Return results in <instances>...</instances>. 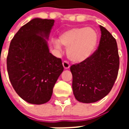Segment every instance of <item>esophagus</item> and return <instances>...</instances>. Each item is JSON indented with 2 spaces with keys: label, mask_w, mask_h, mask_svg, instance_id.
<instances>
[{
  "label": "esophagus",
  "mask_w": 129,
  "mask_h": 129,
  "mask_svg": "<svg viewBox=\"0 0 129 129\" xmlns=\"http://www.w3.org/2000/svg\"><path fill=\"white\" fill-rule=\"evenodd\" d=\"M62 65H63L64 69H68V68H70V64L67 61H64L62 62Z\"/></svg>",
  "instance_id": "obj_1"
}]
</instances>
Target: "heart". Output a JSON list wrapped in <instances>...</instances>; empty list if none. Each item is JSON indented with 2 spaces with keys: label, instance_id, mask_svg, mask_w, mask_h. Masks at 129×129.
<instances>
[{
  "label": "heart",
  "instance_id": "1",
  "mask_svg": "<svg viewBox=\"0 0 129 129\" xmlns=\"http://www.w3.org/2000/svg\"><path fill=\"white\" fill-rule=\"evenodd\" d=\"M98 39V34L92 28H74L60 34L58 41H53V44L57 48H60V44L68 48L67 55L70 60L82 62L94 53Z\"/></svg>",
  "mask_w": 129,
  "mask_h": 129
}]
</instances>
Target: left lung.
Returning a JSON list of instances; mask_svg holds the SVG:
<instances>
[{"label": "left lung", "mask_w": 129, "mask_h": 129, "mask_svg": "<svg viewBox=\"0 0 129 129\" xmlns=\"http://www.w3.org/2000/svg\"><path fill=\"white\" fill-rule=\"evenodd\" d=\"M100 28L101 39L95 52L70 67L74 95L82 103L103 99L110 92L118 76L119 57L116 41L105 28Z\"/></svg>", "instance_id": "left-lung-1"}]
</instances>
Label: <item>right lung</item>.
Wrapping results in <instances>:
<instances>
[{"mask_svg": "<svg viewBox=\"0 0 129 129\" xmlns=\"http://www.w3.org/2000/svg\"><path fill=\"white\" fill-rule=\"evenodd\" d=\"M54 22L32 19L19 29L10 43L7 57L10 82L17 94L31 104H44L50 100L64 70L61 59L50 52L46 41Z\"/></svg>", "mask_w": 129, "mask_h": 129, "instance_id": "add662e5", "label": "right lung"}]
</instances>
